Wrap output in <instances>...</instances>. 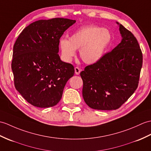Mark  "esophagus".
<instances>
[{
  "mask_svg": "<svg viewBox=\"0 0 151 151\" xmlns=\"http://www.w3.org/2000/svg\"><path fill=\"white\" fill-rule=\"evenodd\" d=\"M80 71H81V70H80V69L79 68H78V67H76V68H75V74H76V75H78L80 74Z\"/></svg>",
  "mask_w": 151,
  "mask_h": 151,
  "instance_id": "34e87169",
  "label": "esophagus"
}]
</instances>
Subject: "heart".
<instances>
[{"instance_id": "heart-1", "label": "heart", "mask_w": 151, "mask_h": 151, "mask_svg": "<svg viewBox=\"0 0 151 151\" xmlns=\"http://www.w3.org/2000/svg\"><path fill=\"white\" fill-rule=\"evenodd\" d=\"M112 41L110 31L97 26H87L77 30L68 38H62L59 45L62 57L70 62L79 50V55L83 62L93 64L103 57Z\"/></svg>"}]
</instances>
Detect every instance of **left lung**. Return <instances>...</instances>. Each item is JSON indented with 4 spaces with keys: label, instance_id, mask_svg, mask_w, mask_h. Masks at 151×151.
<instances>
[{
    "label": "left lung",
    "instance_id": "8db88e82",
    "mask_svg": "<svg viewBox=\"0 0 151 151\" xmlns=\"http://www.w3.org/2000/svg\"><path fill=\"white\" fill-rule=\"evenodd\" d=\"M116 23L122 37L121 42L80 73L83 100L94 109H117L138 86L143 63L142 50L131 31Z\"/></svg>",
    "mask_w": 151,
    "mask_h": 151
}]
</instances>
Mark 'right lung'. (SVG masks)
I'll use <instances>...</instances> for the list:
<instances>
[{
  "label": "right lung",
  "instance_id": "right-lung-1",
  "mask_svg": "<svg viewBox=\"0 0 151 151\" xmlns=\"http://www.w3.org/2000/svg\"><path fill=\"white\" fill-rule=\"evenodd\" d=\"M75 20H39L21 32L13 45L12 69L16 89L28 103L45 108L56 106L75 69L59 57L60 38Z\"/></svg>",
  "mask_w": 151,
  "mask_h": 151
}]
</instances>
